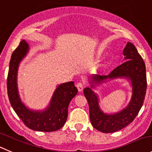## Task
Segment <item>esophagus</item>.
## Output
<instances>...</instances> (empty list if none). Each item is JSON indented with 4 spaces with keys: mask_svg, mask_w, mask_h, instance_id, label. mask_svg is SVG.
I'll return each instance as SVG.
<instances>
[{
    "mask_svg": "<svg viewBox=\"0 0 152 152\" xmlns=\"http://www.w3.org/2000/svg\"><path fill=\"white\" fill-rule=\"evenodd\" d=\"M76 87L77 88L78 91H80V92H81V91H82L83 90V88H84V84L82 83L79 82V83H77L76 84Z\"/></svg>",
    "mask_w": 152,
    "mask_h": 152,
    "instance_id": "34e87169",
    "label": "esophagus"
}]
</instances>
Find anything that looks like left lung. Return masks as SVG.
<instances>
[{"label":"left lung","instance_id":"obj_1","mask_svg":"<svg viewBox=\"0 0 152 152\" xmlns=\"http://www.w3.org/2000/svg\"><path fill=\"white\" fill-rule=\"evenodd\" d=\"M123 54L125 62L115 68L108 75H94L91 76L89 82L91 87H86L83 91L89 106L91 125L103 133L115 132L130 124L140 110L145 99L147 87L145 63L136 47L130 42L127 43ZM119 77H126L130 80L132 86V98L128 106L122 111L108 115L100 109L98 97L92 88H94V84L104 82L108 79Z\"/></svg>","mask_w":152,"mask_h":152}]
</instances>
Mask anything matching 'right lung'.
Here are the masks:
<instances>
[{"label":"right lung","mask_w":152,"mask_h":152,"mask_svg":"<svg viewBox=\"0 0 152 152\" xmlns=\"http://www.w3.org/2000/svg\"><path fill=\"white\" fill-rule=\"evenodd\" d=\"M29 46L21 40L12 55L7 77V93L11 106L23 124L30 129L38 132H50L64 126L68 117L70 101L77 94V88L73 81L64 83L57 87L50 103L43 111L28 109L20 100L17 84L19 64L28 53Z\"/></svg>","instance_id":"1"}]
</instances>
